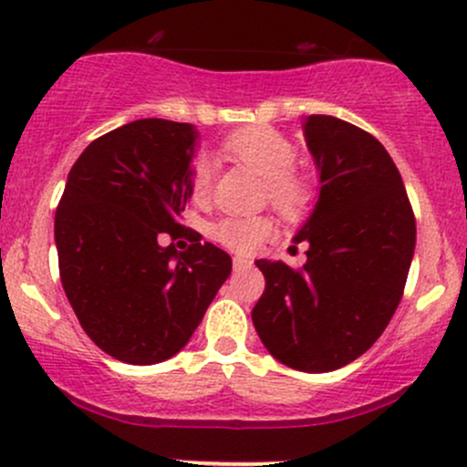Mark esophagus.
<instances>
[{
  "label": "esophagus",
  "mask_w": 467,
  "mask_h": 467,
  "mask_svg": "<svg viewBox=\"0 0 467 467\" xmlns=\"http://www.w3.org/2000/svg\"><path fill=\"white\" fill-rule=\"evenodd\" d=\"M250 264H253V261H248V259H244V257H234V259H233V265H234V270L248 268Z\"/></svg>",
  "instance_id": "34e87169"
}]
</instances>
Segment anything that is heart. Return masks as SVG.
Returning <instances> with one entry per match:
<instances>
[{
    "mask_svg": "<svg viewBox=\"0 0 467 467\" xmlns=\"http://www.w3.org/2000/svg\"><path fill=\"white\" fill-rule=\"evenodd\" d=\"M225 155L239 159L265 179V194L270 203L285 217H299L312 202V186L295 171L296 150L290 140L268 126H253L233 132L222 143ZM213 188V168L197 161L191 175L192 202H206ZM275 223L265 214L254 217H225L210 228V237L234 253H254L273 234Z\"/></svg>",
    "mask_w": 467,
    "mask_h": 467,
    "instance_id": "heart-1",
    "label": "heart"
}]
</instances>
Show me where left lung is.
Masks as SVG:
<instances>
[{
  "label": "left lung",
  "instance_id": "1",
  "mask_svg": "<svg viewBox=\"0 0 467 467\" xmlns=\"http://www.w3.org/2000/svg\"><path fill=\"white\" fill-rule=\"evenodd\" d=\"M319 199L295 244L308 261H254L265 290L253 324L265 350L301 372L348 366L375 343L406 288L417 223L403 179L370 132L330 115L304 121Z\"/></svg>",
  "mask_w": 467,
  "mask_h": 467
}]
</instances>
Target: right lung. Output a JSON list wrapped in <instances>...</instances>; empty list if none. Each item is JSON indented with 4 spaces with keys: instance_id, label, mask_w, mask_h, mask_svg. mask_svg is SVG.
Wrapping results in <instances>:
<instances>
[{
    "instance_id": "add662e5",
    "label": "right lung",
    "mask_w": 467,
    "mask_h": 467,
    "mask_svg": "<svg viewBox=\"0 0 467 467\" xmlns=\"http://www.w3.org/2000/svg\"><path fill=\"white\" fill-rule=\"evenodd\" d=\"M192 124L137 119L95 140L70 168L55 213L59 276L77 319L132 366L175 357L228 279L233 259L179 223L191 199ZM189 234L179 254L158 244Z\"/></svg>"
}]
</instances>
